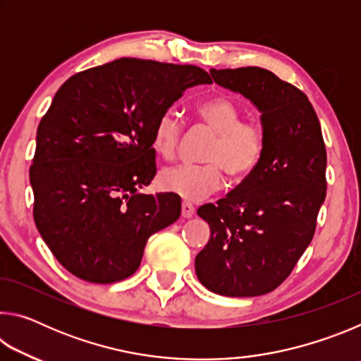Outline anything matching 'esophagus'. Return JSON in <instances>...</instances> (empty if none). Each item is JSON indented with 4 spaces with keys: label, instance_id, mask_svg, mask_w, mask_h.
Masks as SVG:
<instances>
[{
    "label": "esophagus",
    "instance_id": "34e87169",
    "mask_svg": "<svg viewBox=\"0 0 361 361\" xmlns=\"http://www.w3.org/2000/svg\"><path fill=\"white\" fill-rule=\"evenodd\" d=\"M194 212H195V209L192 207V204H189V202L181 204V216L183 218H191L194 215Z\"/></svg>",
    "mask_w": 361,
    "mask_h": 361
}]
</instances>
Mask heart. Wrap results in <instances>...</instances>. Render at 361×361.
Wrapping results in <instances>:
<instances>
[{
    "instance_id": "obj_1",
    "label": "heart",
    "mask_w": 361,
    "mask_h": 361,
    "mask_svg": "<svg viewBox=\"0 0 361 361\" xmlns=\"http://www.w3.org/2000/svg\"><path fill=\"white\" fill-rule=\"evenodd\" d=\"M199 121L215 133L207 149L204 166L166 167L159 173V186L180 195L188 202H199L216 192L223 185V172L231 181H242L261 162L266 148V133L258 121H240L242 109L226 95L210 97L195 108ZM183 135L178 113L166 109L156 121L152 146L166 159L175 157Z\"/></svg>"
}]
</instances>
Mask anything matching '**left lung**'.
<instances>
[{"label": "left lung", "instance_id": "8db88e82", "mask_svg": "<svg viewBox=\"0 0 361 361\" xmlns=\"http://www.w3.org/2000/svg\"><path fill=\"white\" fill-rule=\"evenodd\" d=\"M210 75L258 108L266 148L234 191L199 207L210 239L195 256V274L216 295L261 296L290 276L314 237L326 197L322 127L305 94L272 71L247 66Z\"/></svg>", "mask_w": 361, "mask_h": 361}]
</instances>
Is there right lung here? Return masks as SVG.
Wrapping results in <instances>:
<instances>
[{
	"mask_svg": "<svg viewBox=\"0 0 361 361\" xmlns=\"http://www.w3.org/2000/svg\"><path fill=\"white\" fill-rule=\"evenodd\" d=\"M197 84H212L199 66L119 59L57 90L36 132L30 183L36 228L73 276L130 277L149 235L180 218L176 195L138 189L156 175V121Z\"/></svg>",
	"mask_w": 361,
	"mask_h": 361,
	"instance_id": "1",
	"label": "right lung"
}]
</instances>
